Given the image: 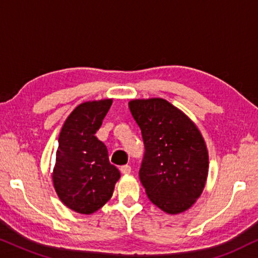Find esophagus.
Listing matches in <instances>:
<instances>
[{
    "mask_svg": "<svg viewBox=\"0 0 258 258\" xmlns=\"http://www.w3.org/2000/svg\"><path fill=\"white\" fill-rule=\"evenodd\" d=\"M120 172L122 174H128L131 172V166L130 165H122V166H120Z\"/></svg>",
    "mask_w": 258,
    "mask_h": 258,
    "instance_id": "34e87169",
    "label": "esophagus"
}]
</instances>
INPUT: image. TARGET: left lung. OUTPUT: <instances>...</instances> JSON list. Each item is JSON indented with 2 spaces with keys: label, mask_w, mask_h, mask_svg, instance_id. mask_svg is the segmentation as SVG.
Returning a JSON list of instances; mask_svg holds the SVG:
<instances>
[{
  "label": "left lung",
  "mask_w": 258,
  "mask_h": 258,
  "mask_svg": "<svg viewBox=\"0 0 258 258\" xmlns=\"http://www.w3.org/2000/svg\"><path fill=\"white\" fill-rule=\"evenodd\" d=\"M145 153L139 178L152 203L170 215L186 211L202 195L209 171L207 145L188 116L161 98L128 102Z\"/></svg>",
  "instance_id": "8db88e82"
}]
</instances>
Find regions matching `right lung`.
Wrapping results in <instances>:
<instances>
[{
	"mask_svg": "<svg viewBox=\"0 0 258 258\" xmlns=\"http://www.w3.org/2000/svg\"><path fill=\"white\" fill-rule=\"evenodd\" d=\"M111 105L112 99L82 102L68 115L59 136L54 188L67 208L82 215L104 207L120 178L109 163L107 147L95 137Z\"/></svg>",
	"mask_w": 258,
	"mask_h": 258,
	"instance_id": "obj_1",
	"label": "right lung"
}]
</instances>
